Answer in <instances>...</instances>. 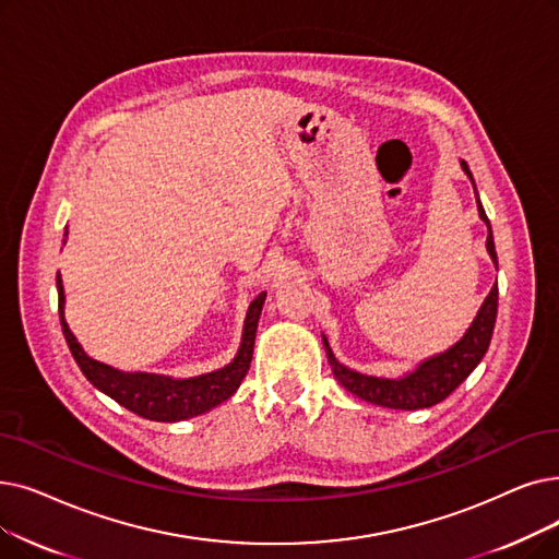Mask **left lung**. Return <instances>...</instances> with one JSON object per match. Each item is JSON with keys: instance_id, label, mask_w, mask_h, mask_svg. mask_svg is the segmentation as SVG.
Segmentation results:
<instances>
[{"instance_id": "left-lung-1", "label": "left lung", "mask_w": 559, "mask_h": 559, "mask_svg": "<svg viewBox=\"0 0 559 559\" xmlns=\"http://www.w3.org/2000/svg\"><path fill=\"white\" fill-rule=\"evenodd\" d=\"M461 166H464L466 176L473 182V174H471L468 164L461 162ZM473 187H475V182H473ZM477 210H479L481 219L489 226L487 249L498 266L491 224H489V216H487V212H484L479 199H477ZM496 314H498V283L491 287L489 297L484 299L477 318L473 320L466 335L461 337L459 343L454 347H450L445 354H439V356L425 360L416 372L406 374L404 379H379V377H368V374L347 370L345 366H340L335 356L331 354L326 337H324V347H326V356H329L335 379L343 383L352 395L366 400L370 404L388 406V408L416 411V408H427V406L443 402L454 391V388L477 368V362L489 349L493 326H496Z\"/></svg>"}]
</instances>
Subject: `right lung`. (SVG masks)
I'll use <instances>...</instances> for the list:
<instances>
[{
  "label": "right lung",
  "instance_id": "1",
  "mask_svg": "<svg viewBox=\"0 0 559 559\" xmlns=\"http://www.w3.org/2000/svg\"><path fill=\"white\" fill-rule=\"evenodd\" d=\"M57 289H59V318H61L66 343L72 356H75L80 370L86 374V379L95 388H100V391L107 393L111 400H116L120 406L130 408L132 414L148 420H159V423H176V420L201 416L212 406L226 402L237 391L241 379L247 377L251 366L258 320L266 297V293H260L251 301L247 322H245V337H241V347L230 366L210 374L193 377V379H171V377H157V374L118 372L105 366V362H98L91 356H86L63 320L61 274H57Z\"/></svg>",
  "mask_w": 559,
  "mask_h": 559
}]
</instances>
